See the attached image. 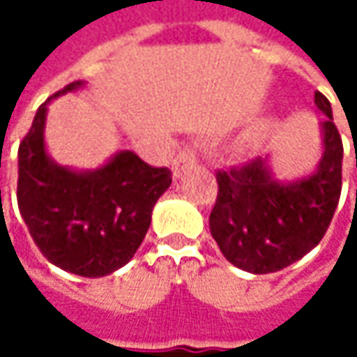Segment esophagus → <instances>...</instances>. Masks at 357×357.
Instances as JSON below:
<instances>
[{"label":"esophagus","mask_w":357,"mask_h":357,"mask_svg":"<svg viewBox=\"0 0 357 357\" xmlns=\"http://www.w3.org/2000/svg\"><path fill=\"white\" fill-rule=\"evenodd\" d=\"M195 165H197V151L192 146H186L172 160V174H174V178H183V174L186 171H190Z\"/></svg>","instance_id":"1"}]
</instances>
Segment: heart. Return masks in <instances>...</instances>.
<instances>
[{
  "label": "heart",
  "mask_w": 357,
  "mask_h": 357,
  "mask_svg": "<svg viewBox=\"0 0 357 357\" xmlns=\"http://www.w3.org/2000/svg\"><path fill=\"white\" fill-rule=\"evenodd\" d=\"M276 127H278V121L274 117H266L254 123L252 127L244 130V135L240 137L238 149L242 153H252L276 130Z\"/></svg>",
  "instance_id": "1"
}]
</instances>
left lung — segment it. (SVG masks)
<instances>
[{"label":"left lung","instance_id":"obj_1","mask_svg":"<svg viewBox=\"0 0 357 357\" xmlns=\"http://www.w3.org/2000/svg\"><path fill=\"white\" fill-rule=\"evenodd\" d=\"M322 157L316 169L296 178L276 176L272 158L216 172L218 199L208 227L230 264L250 274H270L294 264L318 246L336 213L342 192L344 146L332 105L314 95Z\"/></svg>","mask_w":357,"mask_h":357}]
</instances>
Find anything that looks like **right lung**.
I'll return each instance as SVG.
<instances>
[{
    "instance_id": "right-lung-1",
    "label": "right lung",
    "mask_w": 357,
    "mask_h": 357,
    "mask_svg": "<svg viewBox=\"0 0 357 357\" xmlns=\"http://www.w3.org/2000/svg\"><path fill=\"white\" fill-rule=\"evenodd\" d=\"M85 87L75 81L37 109L17 153V204L29 234L51 264L85 278L123 268L139 250L157 200L171 186L169 169L117 151L97 169H71L47 153L49 103Z\"/></svg>"
}]
</instances>
